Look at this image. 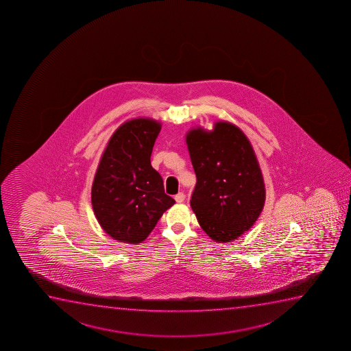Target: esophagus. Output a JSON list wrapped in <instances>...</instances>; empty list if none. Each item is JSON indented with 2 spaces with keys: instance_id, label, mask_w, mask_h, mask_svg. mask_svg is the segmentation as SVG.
Masks as SVG:
<instances>
[{
  "instance_id": "esophagus-1",
  "label": "esophagus",
  "mask_w": 351,
  "mask_h": 351,
  "mask_svg": "<svg viewBox=\"0 0 351 351\" xmlns=\"http://www.w3.org/2000/svg\"><path fill=\"white\" fill-rule=\"evenodd\" d=\"M184 198H186V195L183 194V193H178V194L175 196V201L178 203H182L184 201Z\"/></svg>"
}]
</instances>
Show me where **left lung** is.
<instances>
[{"label":"left lung","instance_id":"obj_1","mask_svg":"<svg viewBox=\"0 0 351 351\" xmlns=\"http://www.w3.org/2000/svg\"><path fill=\"white\" fill-rule=\"evenodd\" d=\"M186 145L197 178L190 206L206 235L230 242L249 230L263 209L265 189L254 149L228 122H217L213 132L190 130Z\"/></svg>","mask_w":351,"mask_h":351}]
</instances>
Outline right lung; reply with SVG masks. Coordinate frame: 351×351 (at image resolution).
I'll return each instance as SVG.
<instances>
[{"label":"right lung","mask_w":351,"mask_h":351,"mask_svg":"<svg viewBox=\"0 0 351 351\" xmlns=\"http://www.w3.org/2000/svg\"><path fill=\"white\" fill-rule=\"evenodd\" d=\"M161 124L136 119L122 124L104 150L91 188L96 219L108 235L141 243L175 199L150 163Z\"/></svg>","instance_id":"add662e5"}]
</instances>
